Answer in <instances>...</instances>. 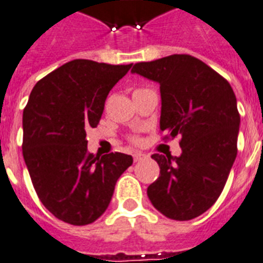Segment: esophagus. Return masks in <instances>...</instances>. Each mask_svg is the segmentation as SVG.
<instances>
[{
	"mask_svg": "<svg viewBox=\"0 0 263 263\" xmlns=\"http://www.w3.org/2000/svg\"><path fill=\"white\" fill-rule=\"evenodd\" d=\"M146 158V155L142 153H135L134 154V161L135 162H139V161H142V159H144Z\"/></svg>",
	"mask_w": 263,
	"mask_h": 263,
	"instance_id": "obj_1",
	"label": "esophagus"
}]
</instances>
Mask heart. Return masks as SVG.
I'll list each match as a JSON object with an SVG mask.
<instances>
[{
    "mask_svg": "<svg viewBox=\"0 0 263 263\" xmlns=\"http://www.w3.org/2000/svg\"><path fill=\"white\" fill-rule=\"evenodd\" d=\"M132 142H135V143H138V139H136V138H132Z\"/></svg>",
    "mask_w": 263,
    "mask_h": 263,
    "instance_id": "heart-1",
    "label": "heart"
}]
</instances>
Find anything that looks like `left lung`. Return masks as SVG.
<instances>
[{"label": "left lung", "instance_id": "8db88e82", "mask_svg": "<svg viewBox=\"0 0 263 263\" xmlns=\"http://www.w3.org/2000/svg\"><path fill=\"white\" fill-rule=\"evenodd\" d=\"M131 71L159 83L161 131L167 139L181 135L180 157H151L161 173L147 196L168 219L191 220L216 202L238 154L235 93L220 74L186 54L135 63Z\"/></svg>", "mask_w": 263, "mask_h": 263}]
</instances>
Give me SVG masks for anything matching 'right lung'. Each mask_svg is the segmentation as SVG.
<instances>
[{
	"label": "right lung",
	"instance_id": "obj_1",
	"mask_svg": "<svg viewBox=\"0 0 263 263\" xmlns=\"http://www.w3.org/2000/svg\"><path fill=\"white\" fill-rule=\"evenodd\" d=\"M132 65L76 59L36 83L23 113V155L40 201L57 219L86 226L109 205L131 155L87 153L86 129Z\"/></svg>",
	"mask_w": 263,
	"mask_h": 263
}]
</instances>
